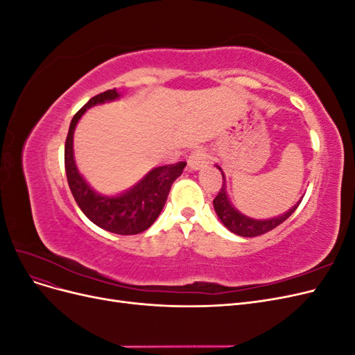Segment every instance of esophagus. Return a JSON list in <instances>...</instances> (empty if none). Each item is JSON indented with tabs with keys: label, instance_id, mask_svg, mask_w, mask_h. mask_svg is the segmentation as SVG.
Masks as SVG:
<instances>
[{
	"label": "esophagus",
	"instance_id": "obj_1",
	"mask_svg": "<svg viewBox=\"0 0 355 355\" xmlns=\"http://www.w3.org/2000/svg\"><path fill=\"white\" fill-rule=\"evenodd\" d=\"M207 163H209V158L202 148L194 149V151H192L191 155L188 157V166L191 170H198V168L206 166Z\"/></svg>",
	"mask_w": 355,
	"mask_h": 355
}]
</instances>
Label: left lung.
Instances as JSON below:
<instances>
[{
    "label": "left lung",
    "instance_id": "left-lung-1",
    "mask_svg": "<svg viewBox=\"0 0 355 355\" xmlns=\"http://www.w3.org/2000/svg\"><path fill=\"white\" fill-rule=\"evenodd\" d=\"M218 168L220 170V167H218ZM222 178H223L222 188L219 189L218 196L213 200V207L225 227H227L231 232L241 235V237H257V235H262V234L272 231L274 228L278 227V225L283 223L288 216H292V213L297 209V206L300 204V201H299L296 206H293L287 213L282 214V216H278V218H274V219L257 220V219L247 218L232 207V204L228 200L227 191H225L223 173H222Z\"/></svg>",
    "mask_w": 355,
    "mask_h": 355
}]
</instances>
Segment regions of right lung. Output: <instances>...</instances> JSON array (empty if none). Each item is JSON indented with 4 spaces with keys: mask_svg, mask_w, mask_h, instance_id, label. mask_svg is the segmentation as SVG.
<instances>
[{
    "mask_svg": "<svg viewBox=\"0 0 355 355\" xmlns=\"http://www.w3.org/2000/svg\"><path fill=\"white\" fill-rule=\"evenodd\" d=\"M115 89L96 94L73 115L65 142V170L68 185L78 207L99 228L120 235H135L148 230L163 210L173 182L182 175L187 163L157 167L139 184L118 197H103L94 192L78 173L73 161L72 137L75 125L90 106L114 101L118 98Z\"/></svg>",
    "mask_w": 355,
    "mask_h": 355,
    "instance_id": "1",
    "label": "right lung"
}]
</instances>
